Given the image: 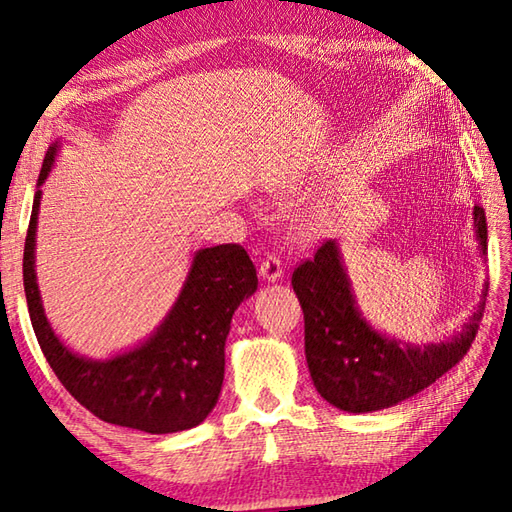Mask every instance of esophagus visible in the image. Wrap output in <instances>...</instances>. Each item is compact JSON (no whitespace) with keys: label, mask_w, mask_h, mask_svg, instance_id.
<instances>
[{"label":"esophagus","mask_w":512,"mask_h":512,"mask_svg":"<svg viewBox=\"0 0 512 512\" xmlns=\"http://www.w3.org/2000/svg\"><path fill=\"white\" fill-rule=\"evenodd\" d=\"M259 275L264 277L266 282H277L282 277V262L277 255H266L259 264Z\"/></svg>","instance_id":"1"}]
</instances>
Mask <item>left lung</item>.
Listing matches in <instances>:
<instances>
[{
	"instance_id": "1",
	"label": "left lung",
	"mask_w": 512,
	"mask_h": 512,
	"mask_svg": "<svg viewBox=\"0 0 512 512\" xmlns=\"http://www.w3.org/2000/svg\"><path fill=\"white\" fill-rule=\"evenodd\" d=\"M481 253L488 250L486 212L472 210ZM293 291L304 313V353L313 385L338 410L362 414L405 401L466 356L486 311L488 286L461 333L439 345H405L369 327L356 306L336 241L293 271Z\"/></svg>"
}]
</instances>
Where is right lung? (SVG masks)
Here are the masks:
<instances>
[{
	"instance_id": "obj_1",
	"label": "right lung",
	"mask_w": 512,
	"mask_h": 512,
	"mask_svg": "<svg viewBox=\"0 0 512 512\" xmlns=\"http://www.w3.org/2000/svg\"><path fill=\"white\" fill-rule=\"evenodd\" d=\"M58 143L44 156L24 244V293L40 349L67 392L100 421L150 434L190 430L219 401L232 313L257 291V271L239 244L201 248L161 327L136 349L109 360L73 353L44 315L35 280V232L40 185Z\"/></svg>"
}]
</instances>
